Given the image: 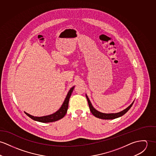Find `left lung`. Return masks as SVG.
<instances>
[{
  "mask_svg": "<svg viewBox=\"0 0 156 156\" xmlns=\"http://www.w3.org/2000/svg\"><path fill=\"white\" fill-rule=\"evenodd\" d=\"M86 96L87 99V101H88L90 110L91 112L92 113V114L97 118H99V119H104V120H112V119H115L120 117L121 116H122L124 114H125L130 109V108L132 107V105L134 102V101H133L127 108H126L125 109L122 110L121 112H117V113L106 114V113H103V112H99L98 110H96L93 106L92 104L91 103V102H90V101L89 98H88L86 94Z\"/></svg>",
  "mask_w": 156,
  "mask_h": 156,
  "instance_id": "left-lung-1",
  "label": "left lung"
}]
</instances>
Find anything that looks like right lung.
I'll return each instance as SVG.
<instances>
[{
    "label": "right lung",
    "instance_id": "obj_1",
    "mask_svg": "<svg viewBox=\"0 0 156 156\" xmlns=\"http://www.w3.org/2000/svg\"><path fill=\"white\" fill-rule=\"evenodd\" d=\"M74 87L75 86L72 87L69 90L63 103L61 106V107L59 108V109L52 114L45 115V116H42V117H35V116H33V115L24 112L25 114L28 117H29L30 119H32V120H34L35 121L41 122H54V121H56L60 120L61 119H62L65 117V115H66V114L67 112L70 97L71 94L74 89Z\"/></svg>",
    "mask_w": 156,
    "mask_h": 156
}]
</instances>
